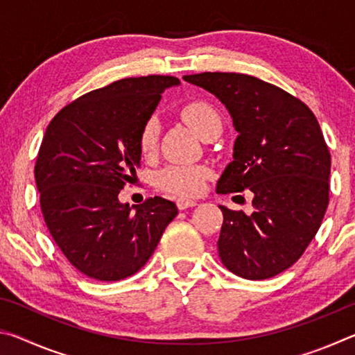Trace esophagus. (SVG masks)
I'll return each mask as SVG.
<instances>
[{"label":"esophagus","mask_w":355,"mask_h":355,"mask_svg":"<svg viewBox=\"0 0 355 355\" xmlns=\"http://www.w3.org/2000/svg\"><path fill=\"white\" fill-rule=\"evenodd\" d=\"M197 200H189V199H178L177 200V207L180 209H186V208H191V207H196L197 205Z\"/></svg>","instance_id":"34e87169"}]
</instances>
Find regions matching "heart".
Instances as JSON below:
<instances>
[{
  "label": "heart",
  "instance_id": "heart-1",
  "mask_svg": "<svg viewBox=\"0 0 355 355\" xmlns=\"http://www.w3.org/2000/svg\"><path fill=\"white\" fill-rule=\"evenodd\" d=\"M182 119L189 127L205 139L214 131L220 130V119L211 105L205 101H191L182 107ZM158 144V125L148 120L141 130L139 150L144 156L155 153ZM209 175L208 167L200 164H172L158 173V186L166 192L178 197H194L203 188Z\"/></svg>",
  "mask_w": 355,
  "mask_h": 355
}]
</instances>
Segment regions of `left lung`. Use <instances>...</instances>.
<instances>
[{
	"mask_svg": "<svg viewBox=\"0 0 355 355\" xmlns=\"http://www.w3.org/2000/svg\"><path fill=\"white\" fill-rule=\"evenodd\" d=\"M183 78L214 94L238 131L216 192L254 194L249 216L219 207L220 261L243 279L274 277L309 248L329 205L330 152L320 123L304 101L255 76L205 71Z\"/></svg>",
	"mask_w": 355,
	"mask_h": 355,
	"instance_id": "obj_1",
	"label": "left lung"
}]
</instances>
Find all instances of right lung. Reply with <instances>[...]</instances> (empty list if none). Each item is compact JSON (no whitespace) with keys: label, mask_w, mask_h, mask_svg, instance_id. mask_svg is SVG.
I'll return each instance as SVG.
<instances>
[{"label":"right lung","mask_w":355,"mask_h":355,"mask_svg":"<svg viewBox=\"0 0 355 355\" xmlns=\"http://www.w3.org/2000/svg\"><path fill=\"white\" fill-rule=\"evenodd\" d=\"M175 76L123 78L65 105L48 125L34 175L45 224L78 271L103 282L139 271L175 218L163 197L130 207L119 192L141 163V130Z\"/></svg>","instance_id":"right-lung-1"}]
</instances>
